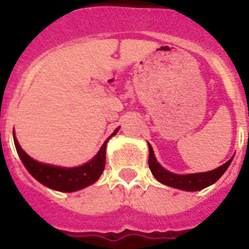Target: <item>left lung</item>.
<instances>
[{"instance_id": "1", "label": "left lung", "mask_w": 249, "mask_h": 249, "mask_svg": "<svg viewBox=\"0 0 249 249\" xmlns=\"http://www.w3.org/2000/svg\"><path fill=\"white\" fill-rule=\"evenodd\" d=\"M234 158V156H232ZM232 158L224 165L218 166L216 169L209 170V172H201V173H190V174H176L169 170L164 169L160 165L159 161L156 160L154 150L151 144L148 143V166L151 169L154 177L163 185L170 186L174 189L183 190V191H199L208 186L213 185L214 182L220 179V177L226 172L229 165L231 164Z\"/></svg>"}]
</instances>
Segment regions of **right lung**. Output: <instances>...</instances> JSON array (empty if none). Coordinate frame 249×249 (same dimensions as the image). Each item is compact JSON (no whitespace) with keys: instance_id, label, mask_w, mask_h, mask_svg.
Wrapping results in <instances>:
<instances>
[{"instance_id":"1","label":"right lung","mask_w":249,"mask_h":249,"mask_svg":"<svg viewBox=\"0 0 249 249\" xmlns=\"http://www.w3.org/2000/svg\"><path fill=\"white\" fill-rule=\"evenodd\" d=\"M117 132H119V128L115 129V132L105 141L101 150L98 151V154L94 156L93 159L83 164V165L75 166V168H64V166L40 163V161L32 159L20 147L15 136H14V143H15V148H17L18 155L20 158L21 163L33 178H36L37 181L49 189L62 191V193H73V191L84 189L86 186L93 185L94 182H97L98 178L101 177L106 165L107 142Z\"/></svg>"}]
</instances>
